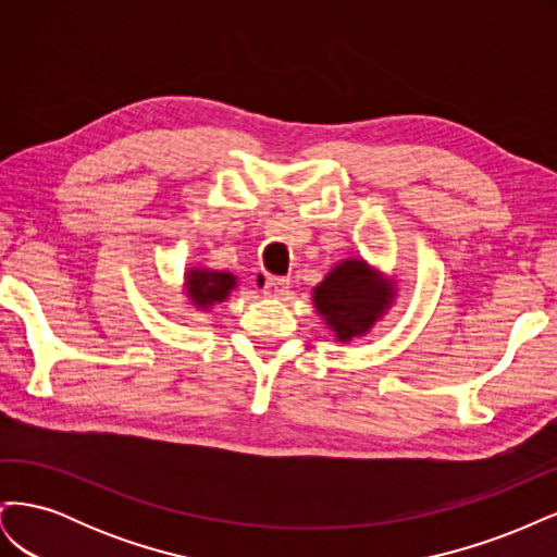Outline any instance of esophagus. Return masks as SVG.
<instances>
[{"instance_id": "1", "label": "esophagus", "mask_w": 557, "mask_h": 557, "mask_svg": "<svg viewBox=\"0 0 557 557\" xmlns=\"http://www.w3.org/2000/svg\"><path fill=\"white\" fill-rule=\"evenodd\" d=\"M260 285H262V290H264L267 295H274V297H278V295H283L285 290L290 288V278H285V276H269V274H264V278L260 281Z\"/></svg>"}]
</instances>
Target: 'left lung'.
Returning <instances> with one entry per match:
<instances>
[{
  "label": "left lung",
  "mask_w": 557,
  "mask_h": 557,
  "mask_svg": "<svg viewBox=\"0 0 557 557\" xmlns=\"http://www.w3.org/2000/svg\"><path fill=\"white\" fill-rule=\"evenodd\" d=\"M315 309L325 315L336 339L350 342L374 325L391 301V285H383L360 260H346L313 290Z\"/></svg>",
  "instance_id": "left-lung-1"
}]
</instances>
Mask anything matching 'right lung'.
Returning a JSON list of instances; mask_svg holds the SVG:
<instances>
[{
	"label": "right lung",
	"instance_id": "add662e5",
	"mask_svg": "<svg viewBox=\"0 0 557 557\" xmlns=\"http://www.w3.org/2000/svg\"><path fill=\"white\" fill-rule=\"evenodd\" d=\"M234 285H237V281H234L232 274L201 272V269H195V272L188 274V295L199 307L223 301Z\"/></svg>",
	"mask_w": 557,
	"mask_h": 557
}]
</instances>
